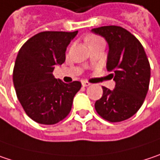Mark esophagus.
Returning <instances> with one entry per match:
<instances>
[{"label":"esophagus","instance_id":"34e87169","mask_svg":"<svg viewBox=\"0 0 160 160\" xmlns=\"http://www.w3.org/2000/svg\"><path fill=\"white\" fill-rule=\"evenodd\" d=\"M91 85L89 82H86V81H82V86H89Z\"/></svg>","mask_w":160,"mask_h":160}]
</instances>
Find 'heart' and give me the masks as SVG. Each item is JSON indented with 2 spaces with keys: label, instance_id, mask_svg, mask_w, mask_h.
I'll return each instance as SVG.
<instances>
[{
  "label": "heart",
  "instance_id": "heart-1",
  "mask_svg": "<svg viewBox=\"0 0 160 160\" xmlns=\"http://www.w3.org/2000/svg\"><path fill=\"white\" fill-rule=\"evenodd\" d=\"M98 39H101L99 36H97V35H94V34H92V35H89L88 37H87V42H93V41H96L98 40Z\"/></svg>",
  "mask_w": 160,
  "mask_h": 160
}]
</instances>
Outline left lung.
<instances>
[{
	"instance_id": "1",
	"label": "left lung",
	"mask_w": 160,
	"mask_h": 160,
	"mask_svg": "<svg viewBox=\"0 0 160 160\" xmlns=\"http://www.w3.org/2000/svg\"><path fill=\"white\" fill-rule=\"evenodd\" d=\"M109 45L107 69L113 72L114 90L102 86L103 96L95 104L97 114L116 123L128 119L141 108L150 80V64L141 42L130 32L117 25L94 28Z\"/></svg>"
}]
</instances>
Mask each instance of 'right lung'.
I'll list each match as a JSON object with an SVG mask.
<instances>
[{"label": "right lung", "mask_w": 160, "mask_h": 160, "mask_svg": "<svg viewBox=\"0 0 160 160\" xmlns=\"http://www.w3.org/2000/svg\"><path fill=\"white\" fill-rule=\"evenodd\" d=\"M77 32H42L18 52L12 73L15 92L26 115L39 124L64 119L81 88L79 81L65 84L52 75L55 65L64 63L66 47Z\"/></svg>", "instance_id": "right-lung-1"}]
</instances>
